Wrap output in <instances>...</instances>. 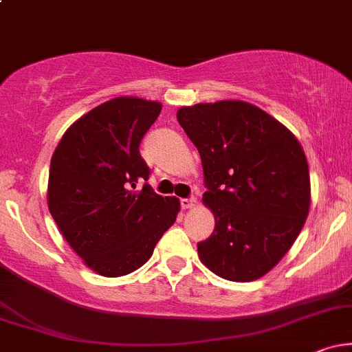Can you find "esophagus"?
I'll list each match as a JSON object with an SVG mask.
<instances>
[{"label": "esophagus", "mask_w": 352, "mask_h": 352, "mask_svg": "<svg viewBox=\"0 0 352 352\" xmlns=\"http://www.w3.org/2000/svg\"><path fill=\"white\" fill-rule=\"evenodd\" d=\"M197 204H199V201H197L195 197H192V199H182L180 200V205H182V208H184V210L195 208Z\"/></svg>", "instance_id": "obj_1"}]
</instances>
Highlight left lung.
Listing matches in <instances>:
<instances>
[{"label":"left lung","instance_id":"obj_1","mask_svg":"<svg viewBox=\"0 0 352 352\" xmlns=\"http://www.w3.org/2000/svg\"><path fill=\"white\" fill-rule=\"evenodd\" d=\"M177 120L204 165L215 230L197 243L210 272L253 281L288 253L309 213V168L292 131L243 100L180 107Z\"/></svg>","mask_w":352,"mask_h":352}]
</instances>
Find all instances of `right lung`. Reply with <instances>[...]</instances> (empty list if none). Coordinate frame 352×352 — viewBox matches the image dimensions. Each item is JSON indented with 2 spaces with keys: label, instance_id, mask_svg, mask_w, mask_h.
I'll return each instance as SVG.
<instances>
[{
  "label": "right lung",
  "instance_id": "right-lung-1",
  "mask_svg": "<svg viewBox=\"0 0 352 352\" xmlns=\"http://www.w3.org/2000/svg\"><path fill=\"white\" fill-rule=\"evenodd\" d=\"M162 104L132 96L107 100L64 132L51 159L47 207L71 248L100 276H124L152 256L180 201L160 197L139 145Z\"/></svg>",
  "mask_w": 352,
  "mask_h": 352
}]
</instances>
